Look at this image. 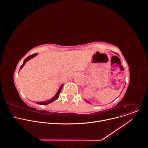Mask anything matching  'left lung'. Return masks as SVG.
<instances>
[{"mask_svg": "<svg viewBox=\"0 0 148 148\" xmlns=\"http://www.w3.org/2000/svg\"><path fill=\"white\" fill-rule=\"evenodd\" d=\"M86 102H88V103H91V102H89V101H87V100H86Z\"/></svg>", "mask_w": 148, "mask_h": 148, "instance_id": "left-lung-1", "label": "left lung"}]
</instances>
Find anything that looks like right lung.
I'll use <instances>...</instances> for the list:
<instances>
[{"label":"right lung","instance_id":"right-lung-1","mask_svg":"<svg viewBox=\"0 0 148 148\" xmlns=\"http://www.w3.org/2000/svg\"><path fill=\"white\" fill-rule=\"evenodd\" d=\"M37 55V53H35V54H33V55H30V56H29V57H27L25 60H24V61H23V64L21 66V67H20V70H21L22 69V67L25 66V64H26V62L27 61H29V60H30V59H32V58H34L35 56H36ZM63 85H64V84H62V85L60 86V87L59 88V89H58V91H57V92L56 93V94L52 98H51L50 99H49V100H47V101H43V102H37V103H38V104H40V105H47V104H49V103H51V102H53V101H56V99H57L58 98V97H59V95H60V92H61V89L62 88V87H63Z\"/></svg>","mask_w":148,"mask_h":148}]
</instances>
